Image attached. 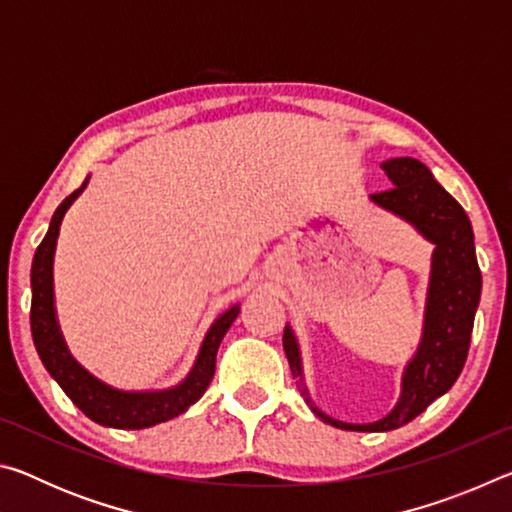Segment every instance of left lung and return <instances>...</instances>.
Instances as JSON below:
<instances>
[{
    "label": "left lung",
    "mask_w": 512,
    "mask_h": 512,
    "mask_svg": "<svg viewBox=\"0 0 512 512\" xmlns=\"http://www.w3.org/2000/svg\"><path fill=\"white\" fill-rule=\"evenodd\" d=\"M393 187L372 194L370 201L409 221L433 246L431 277L424 307V327L418 352L413 354L402 377V395L395 409L377 422L348 424L334 420L316 409L302 384V359L291 327H284V352H287L293 377L300 379L305 395L320 420L348 431H391L411 422L427 406L445 395L465 366L470 350L474 314L481 298V271L474 253V232L467 214L454 196H449L431 171L420 160L393 158L381 162Z\"/></svg>",
    "instance_id": "left-lung-1"
}]
</instances>
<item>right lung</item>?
Wrapping results in <instances>:
<instances>
[{"mask_svg": "<svg viewBox=\"0 0 512 512\" xmlns=\"http://www.w3.org/2000/svg\"><path fill=\"white\" fill-rule=\"evenodd\" d=\"M85 183L69 194L58 210L51 216L49 230L42 244L33 255L31 264V334L42 363L49 370V375L58 381V386L67 393L79 409L90 420L103 424V427L115 429H146L153 424L167 422L176 415L185 413L189 406L198 402L210 386L216 368V352L223 341L225 332L235 323L239 316V305L230 307L225 314L214 320L207 329L201 350L194 361V368L180 381L178 386L167 391H117L108 384H103L97 377H92L81 363L69 354L63 334H60L56 307H54V253L60 232V223L76 198L88 185Z\"/></svg>", "mask_w": 512, "mask_h": 512, "instance_id": "1", "label": "right lung"}]
</instances>
